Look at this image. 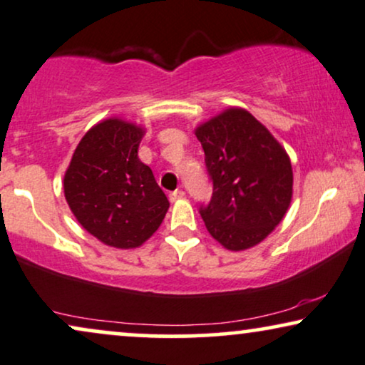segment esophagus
Here are the masks:
<instances>
[{
  "label": "esophagus",
  "instance_id": "34e87169",
  "mask_svg": "<svg viewBox=\"0 0 365 365\" xmlns=\"http://www.w3.org/2000/svg\"><path fill=\"white\" fill-rule=\"evenodd\" d=\"M183 197H185V192H183V190H175V192L170 193V202H178V200H182Z\"/></svg>",
  "mask_w": 365,
  "mask_h": 365
}]
</instances>
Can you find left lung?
<instances>
[{"label": "left lung", "mask_w": 365, "mask_h": 365, "mask_svg": "<svg viewBox=\"0 0 365 365\" xmlns=\"http://www.w3.org/2000/svg\"><path fill=\"white\" fill-rule=\"evenodd\" d=\"M195 136L214 182L200 215L210 236L229 251H246L273 232L293 197L286 150L251 113L227 108L198 124Z\"/></svg>", "instance_id": "8db88e82"}]
</instances>
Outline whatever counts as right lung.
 Wrapping results in <instances>:
<instances>
[{
	"label": "right lung",
	"instance_id": "obj_1",
	"mask_svg": "<svg viewBox=\"0 0 365 365\" xmlns=\"http://www.w3.org/2000/svg\"><path fill=\"white\" fill-rule=\"evenodd\" d=\"M145 133L141 124L123 118L103 119L79 141L63 175L73 217L106 246L140 247L168 212L167 195L138 158Z\"/></svg>",
	"mask_w": 365,
	"mask_h": 365
}]
</instances>
